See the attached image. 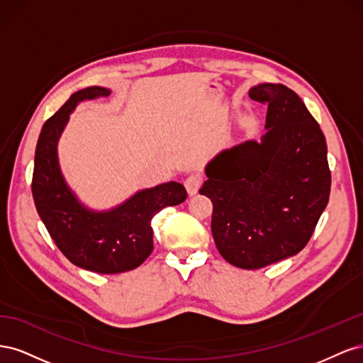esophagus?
Listing matches in <instances>:
<instances>
[{
    "mask_svg": "<svg viewBox=\"0 0 363 363\" xmlns=\"http://www.w3.org/2000/svg\"><path fill=\"white\" fill-rule=\"evenodd\" d=\"M201 186V177L199 174H191L188 179L184 180V188L186 191H188L189 195H195L196 192H199Z\"/></svg>",
    "mask_w": 363,
    "mask_h": 363,
    "instance_id": "esophagus-1",
    "label": "esophagus"
}]
</instances>
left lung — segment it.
I'll use <instances>...</instances> for the list:
<instances>
[{
  "instance_id": "obj_1",
  "label": "left lung",
  "mask_w": 363,
  "mask_h": 363,
  "mask_svg": "<svg viewBox=\"0 0 363 363\" xmlns=\"http://www.w3.org/2000/svg\"><path fill=\"white\" fill-rule=\"evenodd\" d=\"M248 95L268 104L265 133L218 152L200 194L213 203L212 235L221 256L257 269L309 242L332 179L325 138L301 98L274 83L252 86Z\"/></svg>"
}]
</instances>
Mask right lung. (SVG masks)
Returning <instances> with one entry per match:
<instances>
[{
    "label": "right lung",
    "instance_id": "right-lung-1",
    "mask_svg": "<svg viewBox=\"0 0 363 363\" xmlns=\"http://www.w3.org/2000/svg\"><path fill=\"white\" fill-rule=\"evenodd\" d=\"M111 94L108 87H86L72 94L43 124L31 183L38 213L59 250L74 265L98 274H119L142 265L152 251V216L188 196L182 183L167 182L100 211L86 206L72 191L60 168L59 140L77 106Z\"/></svg>",
    "mask_w": 363,
    "mask_h": 363
}]
</instances>
